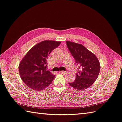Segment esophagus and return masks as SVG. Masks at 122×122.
<instances>
[{"label":"esophagus","instance_id":"34e87169","mask_svg":"<svg viewBox=\"0 0 122 122\" xmlns=\"http://www.w3.org/2000/svg\"><path fill=\"white\" fill-rule=\"evenodd\" d=\"M61 73H63V74H65V73H66V71H61Z\"/></svg>","mask_w":122,"mask_h":122}]
</instances>
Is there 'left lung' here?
I'll list each match as a JSON object with an SVG mask.
<instances>
[{"instance_id":"1","label":"left lung","mask_w":122,"mask_h":122,"mask_svg":"<svg viewBox=\"0 0 122 122\" xmlns=\"http://www.w3.org/2000/svg\"><path fill=\"white\" fill-rule=\"evenodd\" d=\"M66 45L79 68L73 82L68 84L78 90H83L91 86L97 79L100 70L97 57L83 46L71 41Z\"/></svg>"}]
</instances>
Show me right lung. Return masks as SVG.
Wrapping results in <instances>:
<instances>
[{"label":"right lung","instance_id":"1","mask_svg":"<svg viewBox=\"0 0 122 122\" xmlns=\"http://www.w3.org/2000/svg\"><path fill=\"white\" fill-rule=\"evenodd\" d=\"M60 41L45 40L34 46L20 63L22 81L32 90L41 91L51 83L55 75L47 70L48 56L61 44Z\"/></svg>","mask_w":122,"mask_h":122}]
</instances>
